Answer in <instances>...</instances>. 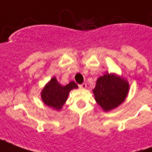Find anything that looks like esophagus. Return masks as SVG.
Instances as JSON below:
<instances>
[{"label": "esophagus", "instance_id": "34e87169", "mask_svg": "<svg viewBox=\"0 0 152 152\" xmlns=\"http://www.w3.org/2000/svg\"><path fill=\"white\" fill-rule=\"evenodd\" d=\"M79 87L80 89H86V87H87V85L85 84V83H83L82 85H80Z\"/></svg>", "mask_w": 152, "mask_h": 152}]
</instances>
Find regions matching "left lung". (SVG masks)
Segmentation results:
<instances>
[{
	"instance_id": "1",
	"label": "left lung",
	"mask_w": 152,
	"mask_h": 152,
	"mask_svg": "<svg viewBox=\"0 0 152 152\" xmlns=\"http://www.w3.org/2000/svg\"><path fill=\"white\" fill-rule=\"evenodd\" d=\"M129 91V84L127 80L116 73L106 72L98 78L93 94L97 103L107 112L123 103Z\"/></svg>"
}]
</instances>
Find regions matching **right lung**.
Instances as JSON below:
<instances>
[{"mask_svg": "<svg viewBox=\"0 0 152 152\" xmlns=\"http://www.w3.org/2000/svg\"><path fill=\"white\" fill-rule=\"evenodd\" d=\"M78 86L71 81L66 86H62L55 76H53L40 92V97L44 104L53 110L59 111L67 100L71 90L77 89Z\"/></svg>", "mask_w": 152, "mask_h": 152, "instance_id": "add662e5", "label": "right lung"}]
</instances>
